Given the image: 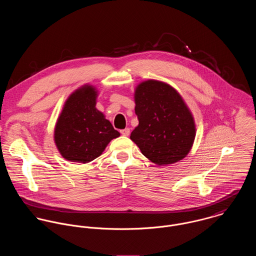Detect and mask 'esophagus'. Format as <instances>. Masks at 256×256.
<instances>
[{
	"label": "esophagus",
	"mask_w": 256,
	"mask_h": 256,
	"mask_svg": "<svg viewBox=\"0 0 256 256\" xmlns=\"http://www.w3.org/2000/svg\"><path fill=\"white\" fill-rule=\"evenodd\" d=\"M120 133H121L123 136H129V135H130V129H129V128H125V129L121 130Z\"/></svg>",
	"instance_id": "esophagus-1"
}]
</instances>
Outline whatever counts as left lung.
I'll use <instances>...</instances> for the list:
<instances>
[{
    "label": "left lung",
    "instance_id": "left-lung-1",
    "mask_svg": "<svg viewBox=\"0 0 256 256\" xmlns=\"http://www.w3.org/2000/svg\"><path fill=\"white\" fill-rule=\"evenodd\" d=\"M139 125L130 139L154 164L178 162L190 152L195 139L193 116L182 96L170 84L148 80L135 90Z\"/></svg>",
    "mask_w": 256,
    "mask_h": 256
}]
</instances>
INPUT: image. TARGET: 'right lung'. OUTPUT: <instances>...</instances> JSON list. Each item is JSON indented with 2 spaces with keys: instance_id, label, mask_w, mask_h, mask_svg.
<instances>
[{
  "instance_id": "right-lung-1",
  "label": "right lung",
  "mask_w": 256,
  "mask_h": 256,
  "mask_svg": "<svg viewBox=\"0 0 256 256\" xmlns=\"http://www.w3.org/2000/svg\"><path fill=\"white\" fill-rule=\"evenodd\" d=\"M96 90L88 84L73 92L57 120L54 140L62 156L86 164L100 156L112 139L120 136L96 110Z\"/></svg>"
}]
</instances>
